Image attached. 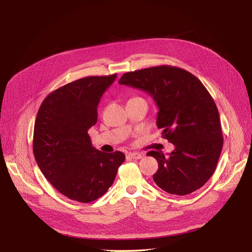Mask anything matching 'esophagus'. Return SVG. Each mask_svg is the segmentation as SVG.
I'll use <instances>...</instances> for the list:
<instances>
[{
	"instance_id": "1",
	"label": "esophagus",
	"mask_w": 252,
	"mask_h": 252,
	"mask_svg": "<svg viewBox=\"0 0 252 252\" xmlns=\"http://www.w3.org/2000/svg\"><path fill=\"white\" fill-rule=\"evenodd\" d=\"M143 156L141 154H139V152H129V154L127 155V158H133V159H140Z\"/></svg>"
}]
</instances>
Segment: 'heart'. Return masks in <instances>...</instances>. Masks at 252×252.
<instances>
[{
  "mask_svg": "<svg viewBox=\"0 0 252 252\" xmlns=\"http://www.w3.org/2000/svg\"><path fill=\"white\" fill-rule=\"evenodd\" d=\"M134 98H141V97H133V98H131V100H134Z\"/></svg>",
  "mask_w": 252,
  "mask_h": 252,
  "instance_id": "obj_1",
  "label": "heart"
}]
</instances>
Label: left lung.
<instances>
[{
	"label": "left lung",
	"instance_id": "1",
	"mask_svg": "<svg viewBox=\"0 0 252 252\" xmlns=\"http://www.w3.org/2000/svg\"><path fill=\"white\" fill-rule=\"evenodd\" d=\"M119 83L152 96L158 108L157 126L174 145L168 156L147 154L158 164L156 184L178 195L204 186L217 168L223 134L217 105L202 82L182 68L163 65L127 72Z\"/></svg>",
	"mask_w": 252,
	"mask_h": 252
}]
</instances>
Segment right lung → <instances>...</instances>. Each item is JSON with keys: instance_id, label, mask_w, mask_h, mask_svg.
I'll use <instances>...</instances> for the list:
<instances>
[{"instance_id": "1", "label": "right lung", "mask_w": 252, "mask_h": 252, "mask_svg": "<svg viewBox=\"0 0 252 252\" xmlns=\"http://www.w3.org/2000/svg\"><path fill=\"white\" fill-rule=\"evenodd\" d=\"M117 73L86 77L52 91L40 106L33 130V155L44 177L59 192L81 203L106 193L125 161L121 151L95 149L88 129L97 105Z\"/></svg>"}]
</instances>
